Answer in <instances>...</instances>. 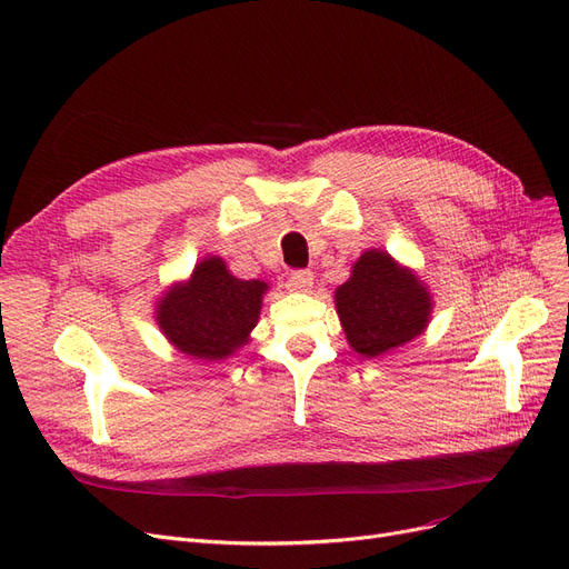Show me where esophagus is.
<instances>
[{
  "instance_id": "obj_1",
  "label": "esophagus",
  "mask_w": 569,
  "mask_h": 569,
  "mask_svg": "<svg viewBox=\"0 0 569 569\" xmlns=\"http://www.w3.org/2000/svg\"><path fill=\"white\" fill-rule=\"evenodd\" d=\"M313 286V274L311 271H295L288 279V290L292 292H309Z\"/></svg>"
}]
</instances>
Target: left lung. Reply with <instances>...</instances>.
Segmentation results:
<instances>
[{
    "label": "left lung",
    "mask_w": 569,
    "mask_h": 569,
    "mask_svg": "<svg viewBox=\"0 0 569 569\" xmlns=\"http://www.w3.org/2000/svg\"><path fill=\"white\" fill-rule=\"evenodd\" d=\"M335 307L351 349L381 358L423 335L432 316V295L411 267L388 251L367 249L351 277L335 290Z\"/></svg>",
    "instance_id": "obj_1"
}]
</instances>
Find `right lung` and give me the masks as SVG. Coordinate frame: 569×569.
<instances>
[{
    "label": "right lung",
    "mask_w": 569,
    "mask_h": 569,
    "mask_svg": "<svg viewBox=\"0 0 569 569\" xmlns=\"http://www.w3.org/2000/svg\"><path fill=\"white\" fill-rule=\"evenodd\" d=\"M269 286L243 281L218 256L194 264L186 281L171 283L156 302V323L174 349L192 360L218 362L251 341Z\"/></svg>",
    "instance_id": "add662e5"
}]
</instances>
